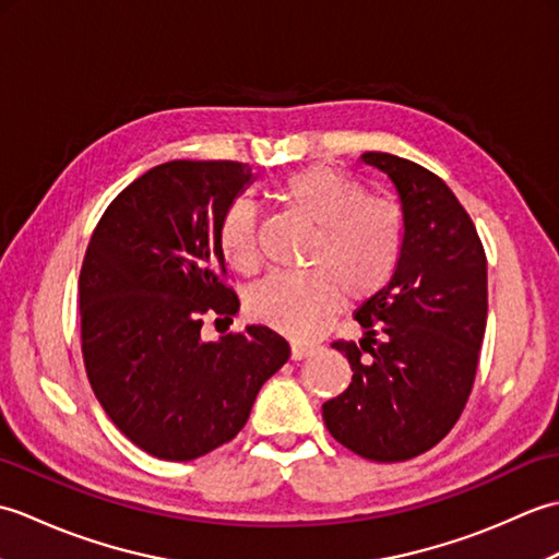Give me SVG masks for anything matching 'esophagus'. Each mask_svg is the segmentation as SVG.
Here are the masks:
<instances>
[{"mask_svg":"<svg viewBox=\"0 0 559 559\" xmlns=\"http://www.w3.org/2000/svg\"><path fill=\"white\" fill-rule=\"evenodd\" d=\"M314 353H317L314 343H293V346H290V358L293 360H305V358H310V355H314Z\"/></svg>","mask_w":559,"mask_h":559,"instance_id":"34e87169","label":"esophagus"}]
</instances>
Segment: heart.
<instances>
[{"instance_id":"1","label":"heart","mask_w":559,"mask_h":559,"mask_svg":"<svg viewBox=\"0 0 559 559\" xmlns=\"http://www.w3.org/2000/svg\"><path fill=\"white\" fill-rule=\"evenodd\" d=\"M276 197L295 216L314 225L302 273H271L247 293L254 322L302 336L341 302L360 305L382 293L401 266L406 216L399 204L370 197L353 175L310 165L276 185ZM218 245L228 264L254 273L261 264L257 211L235 199L218 223Z\"/></svg>"}]
</instances>
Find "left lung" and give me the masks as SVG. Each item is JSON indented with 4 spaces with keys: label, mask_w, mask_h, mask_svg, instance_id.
I'll list each match as a JSON object with an SVG mask.
<instances>
[{
    "label": "left lung",
    "mask_w": 559,
    "mask_h": 559,
    "mask_svg": "<svg viewBox=\"0 0 559 559\" xmlns=\"http://www.w3.org/2000/svg\"><path fill=\"white\" fill-rule=\"evenodd\" d=\"M362 160L396 187L406 249L394 281L355 312L360 343H331L353 379L322 415L336 442L391 463L442 442L466 408L488 322V259L444 180L391 153L367 151Z\"/></svg>",
    "instance_id": "8db88e82"
}]
</instances>
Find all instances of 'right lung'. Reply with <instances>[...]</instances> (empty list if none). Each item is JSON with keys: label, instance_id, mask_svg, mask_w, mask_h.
<instances>
[{"label": "right lung", "instance_id": "add662e5", "mask_svg": "<svg viewBox=\"0 0 559 559\" xmlns=\"http://www.w3.org/2000/svg\"><path fill=\"white\" fill-rule=\"evenodd\" d=\"M252 182L235 160H170L105 209L79 276L88 382L120 432L165 461H192L242 430L288 341L252 324L201 338L204 317L240 310L218 223ZM218 322V319H216Z\"/></svg>", "mask_w": 559, "mask_h": 559}]
</instances>
